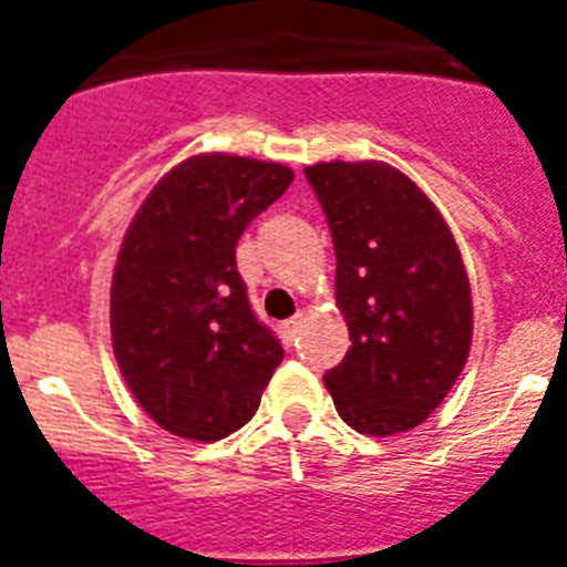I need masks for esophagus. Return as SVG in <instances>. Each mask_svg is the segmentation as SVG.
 <instances>
[{
    "label": "esophagus",
    "mask_w": 567,
    "mask_h": 567,
    "mask_svg": "<svg viewBox=\"0 0 567 567\" xmlns=\"http://www.w3.org/2000/svg\"><path fill=\"white\" fill-rule=\"evenodd\" d=\"M300 327H303V315H295V318H289V320H284V323H280V332H284V338H287V340H295V338H298Z\"/></svg>",
    "instance_id": "esophagus-1"
}]
</instances>
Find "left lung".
<instances>
[{"label":"left lung","mask_w":567,"mask_h":567,"mask_svg":"<svg viewBox=\"0 0 567 567\" xmlns=\"http://www.w3.org/2000/svg\"><path fill=\"white\" fill-rule=\"evenodd\" d=\"M332 233L349 352L323 374L354 432L423 423L463 372L474 309L457 240L429 195L383 162L303 169Z\"/></svg>","instance_id":"left-lung-1"}]
</instances>
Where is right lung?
Listing matches in <instances>:
<instances>
[{
  "label": "right lung",
  "instance_id": "obj_1",
  "mask_svg": "<svg viewBox=\"0 0 567 567\" xmlns=\"http://www.w3.org/2000/svg\"><path fill=\"white\" fill-rule=\"evenodd\" d=\"M292 178L275 162L193 155L155 184L124 235L110 287L113 352L138 405L175 437L238 432L284 360L249 307L235 247Z\"/></svg>",
  "mask_w": 567,
  "mask_h": 567
}]
</instances>
